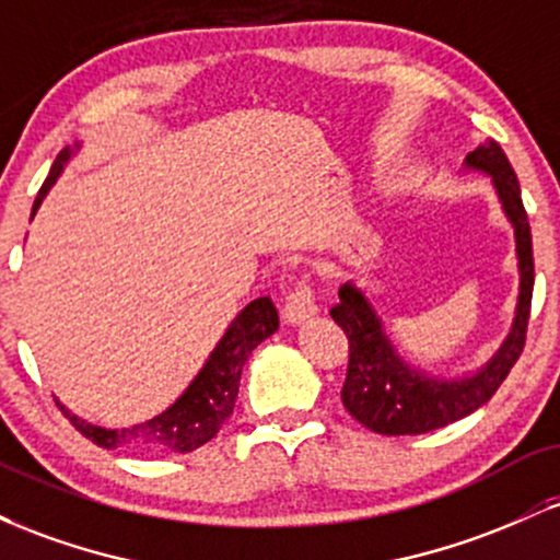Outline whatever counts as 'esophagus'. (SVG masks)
Here are the masks:
<instances>
[{
  "instance_id": "esophagus-1",
  "label": "esophagus",
  "mask_w": 560,
  "mask_h": 560,
  "mask_svg": "<svg viewBox=\"0 0 560 560\" xmlns=\"http://www.w3.org/2000/svg\"><path fill=\"white\" fill-rule=\"evenodd\" d=\"M316 302H313V292L307 284H298L292 292L287 294L284 307H281V316H284V324L300 326L305 324L307 318L316 316Z\"/></svg>"
}]
</instances>
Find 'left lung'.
Listing matches in <instances>:
<instances>
[{
    "label": "left lung",
    "mask_w": 560,
    "mask_h": 560,
    "mask_svg": "<svg viewBox=\"0 0 560 560\" xmlns=\"http://www.w3.org/2000/svg\"><path fill=\"white\" fill-rule=\"evenodd\" d=\"M464 168L490 176V184L511 223L516 240L518 298L513 324L494 355L477 371L458 376L434 374L410 363L397 350L384 329L374 302L355 281L339 287V302L331 307L334 324L342 326L350 339V363L342 387L347 413L376 434L400 436L423 434L464 419L481 408L498 392L508 371L524 350L526 324H529L532 287H535V260H532V234L526 221L518 178L508 163L498 141L485 139L464 160Z\"/></svg>",
    "instance_id": "1"
}]
</instances>
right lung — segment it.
<instances>
[{
    "instance_id": "obj_1",
    "label": "right lung",
    "mask_w": 560,
    "mask_h": 560,
    "mask_svg": "<svg viewBox=\"0 0 560 560\" xmlns=\"http://www.w3.org/2000/svg\"><path fill=\"white\" fill-rule=\"evenodd\" d=\"M79 150L81 141H75L73 147H66V150L57 155L47 182L38 189L34 210H31V221H34L36 210L42 208L44 197H47L49 189L57 184V178L62 176L66 165L79 155ZM276 329H279V313H276L271 298H258L249 302L247 307H242V311L236 313V318L231 320L229 329L223 331L221 339H218L213 352H210L208 361L202 363V369L197 371V376L191 378L189 387H186L163 413L152 416V419L141 423H133V427H96V423L81 419L73 410H68L60 400H57V405H60V410L66 413V419L73 423L86 440H92L94 445L100 447H128L137 450L141 455L191 453V450L202 447L205 442L213 440L218 429L223 427V421L229 419L231 410H234L242 369L244 363H247L249 352H253L262 339L271 337Z\"/></svg>"
}]
</instances>
